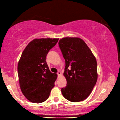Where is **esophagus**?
Returning <instances> with one entry per match:
<instances>
[{
    "label": "esophagus",
    "mask_w": 120,
    "mask_h": 120,
    "mask_svg": "<svg viewBox=\"0 0 120 120\" xmlns=\"http://www.w3.org/2000/svg\"><path fill=\"white\" fill-rule=\"evenodd\" d=\"M57 75H59V76H60V75H61V72H60V71H59L57 72Z\"/></svg>",
    "instance_id": "34e87169"
}]
</instances>
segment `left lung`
Wrapping results in <instances>:
<instances>
[{
    "label": "left lung",
    "instance_id": "8db88e82",
    "mask_svg": "<svg viewBox=\"0 0 120 120\" xmlns=\"http://www.w3.org/2000/svg\"><path fill=\"white\" fill-rule=\"evenodd\" d=\"M59 45L66 61L64 75L67 86L61 90L63 95L72 102L85 100L97 81L96 57L80 38H64L60 40Z\"/></svg>",
    "mask_w": 120,
    "mask_h": 120
}]
</instances>
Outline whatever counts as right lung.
<instances>
[{"mask_svg":"<svg viewBox=\"0 0 120 120\" xmlns=\"http://www.w3.org/2000/svg\"><path fill=\"white\" fill-rule=\"evenodd\" d=\"M58 41L59 38L34 39L21 54L17 66L20 88L32 103L46 101L54 86L57 74L50 72L45 60L49 50Z\"/></svg>","mask_w":120,"mask_h":120,"instance_id":"1","label":"right lung"}]
</instances>
